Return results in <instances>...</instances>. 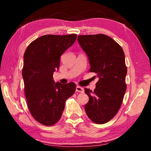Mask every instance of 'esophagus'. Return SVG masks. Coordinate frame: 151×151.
<instances>
[{"mask_svg":"<svg viewBox=\"0 0 151 151\" xmlns=\"http://www.w3.org/2000/svg\"><path fill=\"white\" fill-rule=\"evenodd\" d=\"M76 91L78 92V93H84V88L83 87H81V86H77L76 87Z\"/></svg>","mask_w":151,"mask_h":151,"instance_id":"esophagus-1","label":"esophagus"}]
</instances>
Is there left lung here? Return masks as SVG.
I'll return each instance as SVG.
<instances>
[{"mask_svg": "<svg viewBox=\"0 0 151 151\" xmlns=\"http://www.w3.org/2000/svg\"><path fill=\"white\" fill-rule=\"evenodd\" d=\"M78 41L88 57L89 71L99 78L94 91L85 89L89 97L85 112L94 123L104 124L119 111L127 89L124 51L115 40L103 34L78 35Z\"/></svg>", "mask_w": 151, "mask_h": 151, "instance_id": "left-lung-1", "label": "left lung"}]
</instances>
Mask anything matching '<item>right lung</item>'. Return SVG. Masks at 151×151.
I'll return each mask as SVG.
<instances>
[{"label": "right lung", "instance_id": "obj_1", "mask_svg": "<svg viewBox=\"0 0 151 151\" xmlns=\"http://www.w3.org/2000/svg\"><path fill=\"white\" fill-rule=\"evenodd\" d=\"M76 37V34L42 36L24 52L22 75L27 106L33 118L45 126L59 121L66 99L76 91L74 83L55 84L52 76L59 68L61 55L73 45Z\"/></svg>", "mask_w": 151, "mask_h": 151}]
</instances>
